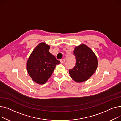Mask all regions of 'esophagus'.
Instances as JSON below:
<instances>
[{
  "instance_id": "1",
  "label": "esophagus",
  "mask_w": 121,
  "mask_h": 121,
  "mask_svg": "<svg viewBox=\"0 0 121 121\" xmlns=\"http://www.w3.org/2000/svg\"><path fill=\"white\" fill-rule=\"evenodd\" d=\"M66 61V59L65 58H63V59H61L60 60V62L61 63H64V62H65Z\"/></svg>"
}]
</instances>
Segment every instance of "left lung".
<instances>
[{
  "label": "left lung",
  "mask_w": 121,
  "mask_h": 121,
  "mask_svg": "<svg viewBox=\"0 0 121 121\" xmlns=\"http://www.w3.org/2000/svg\"><path fill=\"white\" fill-rule=\"evenodd\" d=\"M73 54L76 59L75 65L69 69V73L76 82L85 81L96 71L98 66L97 56L89 48L83 44L75 48Z\"/></svg>",
  "instance_id": "obj_1"
}]
</instances>
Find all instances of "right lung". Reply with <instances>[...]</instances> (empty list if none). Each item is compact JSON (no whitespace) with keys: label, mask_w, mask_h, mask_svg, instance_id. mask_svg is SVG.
<instances>
[{"label":"right lung","mask_w":121,"mask_h":121,"mask_svg":"<svg viewBox=\"0 0 121 121\" xmlns=\"http://www.w3.org/2000/svg\"><path fill=\"white\" fill-rule=\"evenodd\" d=\"M50 47L41 43L36 47L27 62V69L33 80L39 84L46 83L60 62L51 54Z\"/></svg>","instance_id":"add662e5"}]
</instances>
